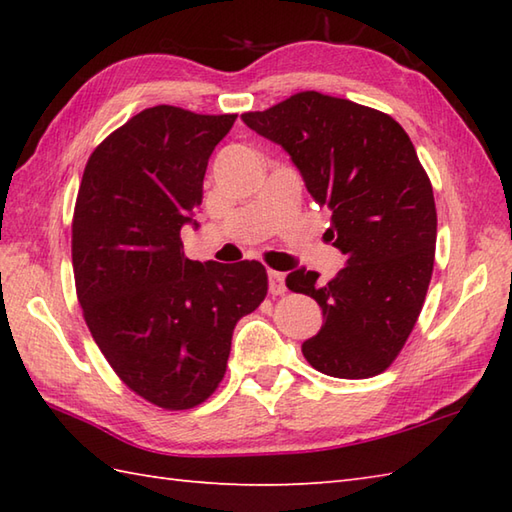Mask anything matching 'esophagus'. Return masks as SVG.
Here are the masks:
<instances>
[{
    "mask_svg": "<svg viewBox=\"0 0 512 512\" xmlns=\"http://www.w3.org/2000/svg\"><path fill=\"white\" fill-rule=\"evenodd\" d=\"M268 290L270 295H284L286 292V277L277 270H268Z\"/></svg>",
    "mask_w": 512,
    "mask_h": 512,
    "instance_id": "esophagus-1",
    "label": "esophagus"
}]
</instances>
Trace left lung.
Segmentation results:
<instances>
[{
  "label": "left lung",
  "instance_id": "8db88e82",
  "mask_svg": "<svg viewBox=\"0 0 512 512\" xmlns=\"http://www.w3.org/2000/svg\"><path fill=\"white\" fill-rule=\"evenodd\" d=\"M242 121L284 147L306 189L332 213L345 266L321 284L292 270L286 286L323 310L306 361L334 378H372L396 361L433 273L438 215L427 171L394 118L321 92H299Z\"/></svg>",
  "mask_w": 512,
  "mask_h": 512
}]
</instances>
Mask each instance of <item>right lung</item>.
<instances>
[{
  "mask_svg": "<svg viewBox=\"0 0 512 512\" xmlns=\"http://www.w3.org/2000/svg\"><path fill=\"white\" fill-rule=\"evenodd\" d=\"M235 118L149 107L92 151L76 195L72 268L85 323L118 378L162 409L213 394L235 323L268 292L259 262H193L180 239Z\"/></svg>",
  "mask_w": 512,
  "mask_h": 512,
  "instance_id": "1",
  "label": "right lung"
}]
</instances>
